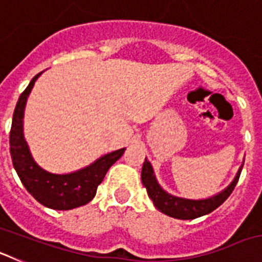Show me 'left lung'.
<instances>
[{"label":"left lung","mask_w":262,"mask_h":262,"mask_svg":"<svg viewBox=\"0 0 262 262\" xmlns=\"http://www.w3.org/2000/svg\"><path fill=\"white\" fill-rule=\"evenodd\" d=\"M243 165L239 168V172L236 173L233 181L223 191L217 193L214 196L206 198V200H187V198H180V196L166 193L157 182L154 168L147 159L142 168V182L147 189L148 196L154 201V205L156 206L157 210H160L168 216L187 221V219H195V217L210 214L215 209H217L233 191L236 184L239 181Z\"/></svg>","instance_id":"obj_1"}]
</instances>
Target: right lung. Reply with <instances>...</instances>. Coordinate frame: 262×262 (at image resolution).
I'll return each mask as SVG.
<instances>
[{
	"label": "right lung",
	"mask_w": 262,
	"mask_h": 262,
	"mask_svg": "<svg viewBox=\"0 0 262 262\" xmlns=\"http://www.w3.org/2000/svg\"><path fill=\"white\" fill-rule=\"evenodd\" d=\"M40 75L41 72L30 81L14 110L10 129L11 160L23 186L39 203L53 210L76 209L93 200L98 185L103 181L110 166L124 154L126 148L103 155L86 168L68 174H55L40 168L32 159L29 145L23 138L25 107L32 86Z\"/></svg>",
	"instance_id": "add662e5"
}]
</instances>
